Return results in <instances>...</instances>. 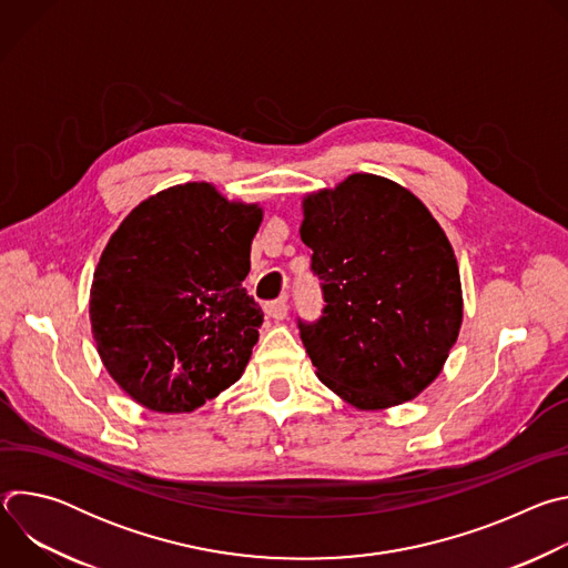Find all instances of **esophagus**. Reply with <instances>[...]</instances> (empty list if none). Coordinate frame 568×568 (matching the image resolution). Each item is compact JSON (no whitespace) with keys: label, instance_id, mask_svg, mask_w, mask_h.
<instances>
[{"label":"esophagus","instance_id":"esophagus-1","mask_svg":"<svg viewBox=\"0 0 568 568\" xmlns=\"http://www.w3.org/2000/svg\"><path fill=\"white\" fill-rule=\"evenodd\" d=\"M265 314L274 321H283L287 316V301L278 298V301H270L265 303Z\"/></svg>","mask_w":568,"mask_h":568}]
</instances>
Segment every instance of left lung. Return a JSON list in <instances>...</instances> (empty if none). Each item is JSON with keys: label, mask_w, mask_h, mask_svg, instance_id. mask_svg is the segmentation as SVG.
I'll list each match as a JSON object with an SVG mask.
<instances>
[{"label": "left lung", "mask_w": 568, "mask_h": 568, "mask_svg": "<svg viewBox=\"0 0 568 568\" xmlns=\"http://www.w3.org/2000/svg\"><path fill=\"white\" fill-rule=\"evenodd\" d=\"M301 240L326 301L316 321L298 318L316 377L364 412L423 393L463 321L458 263L429 209L357 173L303 200Z\"/></svg>", "instance_id": "left-lung-1"}]
</instances>
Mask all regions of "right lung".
<instances>
[{"label": "right lung", "mask_w": 568, "mask_h": 568, "mask_svg": "<svg viewBox=\"0 0 568 568\" xmlns=\"http://www.w3.org/2000/svg\"><path fill=\"white\" fill-rule=\"evenodd\" d=\"M258 204L206 182L143 200L94 272L90 318L114 382L156 414H191L245 373L263 310L242 287Z\"/></svg>", "instance_id": "obj_1"}]
</instances>
